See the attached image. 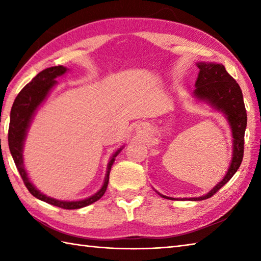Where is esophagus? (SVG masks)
Instances as JSON below:
<instances>
[{
  "mask_svg": "<svg viewBox=\"0 0 261 261\" xmlns=\"http://www.w3.org/2000/svg\"><path fill=\"white\" fill-rule=\"evenodd\" d=\"M138 134H139V135H143V134H146V129H145V126L141 125V126L138 127Z\"/></svg>",
  "mask_w": 261,
  "mask_h": 261,
  "instance_id": "obj_1",
  "label": "esophagus"
}]
</instances>
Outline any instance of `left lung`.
Here are the masks:
<instances>
[{"instance_id": "1", "label": "left lung", "mask_w": 261, "mask_h": 261, "mask_svg": "<svg viewBox=\"0 0 261 261\" xmlns=\"http://www.w3.org/2000/svg\"><path fill=\"white\" fill-rule=\"evenodd\" d=\"M198 76L195 82V90L192 97L197 102L207 104L208 107L222 113L229 122L232 132V158L225 176L212 190L203 196L190 198H174L158 193L167 199H190V201H202L210 198L228 182L237 170L239 169L243 158V145H245V131L247 127V112L243 103V95L240 86L233 80L222 64L218 63H196Z\"/></svg>"}]
</instances>
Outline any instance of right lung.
<instances>
[{
    "instance_id": "obj_1",
    "label": "right lung",
    "mask_w": 261,
    "mask_h": 261,
    "mask_svg": "<svg viewBox=\"0 0 261 261\" xmlns=\"http://www.w3.org/2000/svg\"><path fill=\"white\" fill-rule=\"evenodd\" d=\"M68 70L69 69L67 67H64V66H54V67L46 68L45 70L37 74L29 84H27L22 88L21 92L18 94V96L15 97L12 109H11L9 126V148L16 168H18L22 179L24 181V185L33 196L40 199V201L51 204L54 206H58L66 210H76L91 205L92 203L98 201L104 195L109 184L111 167H112L115 157L118 156L122 149L124 148V146L119 148L112 154V157L110 158L103 185L92 196H88L84 199H79V201H64V199H57L47 196L46 194L41 193L32 184V181L30 180L24 168L23 162V147L28 131H29L31 122L33 118H35L38 109L46 101L49 94L53 91V88L58 84L56 79L63 76Z\"/></svg>"
}]
</instances>
